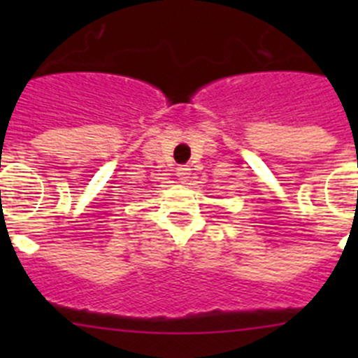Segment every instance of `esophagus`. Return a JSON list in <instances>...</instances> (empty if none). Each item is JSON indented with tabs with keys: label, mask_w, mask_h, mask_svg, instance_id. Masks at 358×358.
<instances>
[{
	"label": "esophagus",
	"mask_w": 358,
	"mask_h": 358,
	"mask_svg": "<svg viewBox=\"0 0 358 358\" xmlns=\"http://www.w3.org/2000/svg\"><path fill=\"white\" fill-rule=\"evenodd\" d=\"M189 172H192V169H189V166H179V169H177V177H179V181H182V182L188 181Z\"/></svg>",
	"instance_id": "esophagus-1"
}]
</instances>
